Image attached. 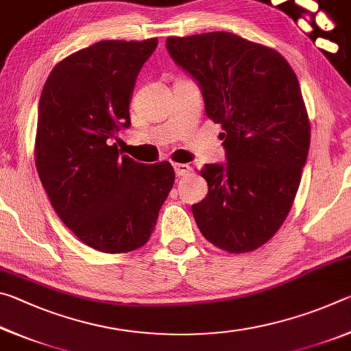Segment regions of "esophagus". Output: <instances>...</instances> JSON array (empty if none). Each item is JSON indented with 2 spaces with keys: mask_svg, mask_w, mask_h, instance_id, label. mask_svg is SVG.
Returning <instances> with one entry per match:
<instances>
[{
  "mask_svg": "<svg viewBox=\"0 0 351 351\" xmlns=\"http://www.w3.org/2000/svg\"><path fill=\"white\" fill-rule=\"evenodd\" d=\"M173 169H175V173L176 176H186L189 175V171L192 170L189 164H173Z\"/></svg>",
  "mask_w": 351,
  "mask_h": 351,
  "instance_id": "34e87169",
  "label": "esophagus"
}]
</instances>
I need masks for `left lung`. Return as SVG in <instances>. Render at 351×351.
Returning a JSON list of instances; mask_svg holds the SVG:
<instances>
[{
    "mask_svg": "<svg viewBox=\"0 0 351 351\" xmlns=\"http://www.w3.org/2000/svg\"><path fill=\"white\" fill-rule=\"evenodd\" d=\"M170 57L221 123L224 164H206L209 192L192 212L212 245L249 252L283 224L310 150V121L289 63L271 47L229 32L169 37Z\"/></svg>",
    "mask_w": 351,
    "mask_h": 351,
    "instance_id": "left-lung-1",
    "label": "left lung"
}]
</instances>
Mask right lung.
<instances>
[{
    "label": "right lung",
    "mask_w": 351,
    "mask_h": 351,
    "mask_svg": "<svg viewBox=\"0 0 351 351\" xmlns=\"http://www.w3.org/2000/svg\"><path fill=\"white\" fill-rule=\"evenodd\" d=\"M156 46V38L99 41L56 64L40 96V181L68 229L100 252L144 246L175 182L170 162H136L112 144L132 125L136 79Z\"/></svg>",
    "instance_id": "1"
}]
</instances>
